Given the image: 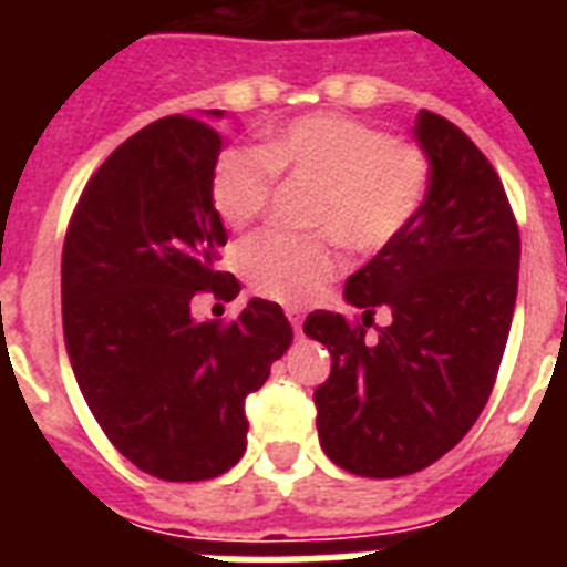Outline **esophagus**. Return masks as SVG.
Returning a JSON list of instances; mask_svg holds the SVG:
<instances>
[{
    "mask_svg": "<svg viewBox=\"0 0 567 567\" xmlns=\"http://www.w3.org/2000/svg\"><path fill=\"white\" fill-rule=\"evenodd\" d=\"M288 320H291L293 332H300V329H302V315H300V309H288Z\"/></svg>",
    "mask_w": 567,
    "mask_h": 567,
    "instance_id": "34e87169",
    "label": "esophagus"
}]
</instances>
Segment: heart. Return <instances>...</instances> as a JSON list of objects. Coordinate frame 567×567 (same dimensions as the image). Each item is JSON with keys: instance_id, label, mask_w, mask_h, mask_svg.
<instances>
[{"instance_id": "heart-1", "label": "heart", "mask_w": 567, "mask_h": 567, "mask_svg": "<svg viewBox=\"0 0 567 567\" xmlns=\"http://www.w3.org/2000/svg\"><path fill=\"white\" fill-rule=\"evenodd\" d=\"M276 173L311 182V229L293 238L265 231L238 249L247 285L265 300L302 306L336 276L338 247L379 252L421 214L430 158L417 144L344 114H311L282 126L261 150L231 146L212 171V203L226 226H247L267 208Z\"/></svg>"}]
</instances>
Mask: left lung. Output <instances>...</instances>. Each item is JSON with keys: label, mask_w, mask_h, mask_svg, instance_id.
Wrapping results in <instances>:
<instances>
[{"label": "left lung", "mask_w": 567, "mask_h": 567, "mask_svg": "<svg viewBox=\"0 0 567 567\" xmlns=\"http://www.w3.org/2000/svg\"><path fill=\"white\" fill-rule=\"evenodd\" d=\"M430 190L412 226L344 285L362 318L311 311L302 332L332 373L315 391L320 447L350 474L391 480L439 462L488 403L518 297L520 235L501 176L450 120L421 111ZM377 308L392 311L363 338Z\"/></svg>", "instance_id": "obj_1"}]
</instances>
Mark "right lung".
<instances>
[{"label": "right lung", "instance_id": "obj_1", "mask_svg": "<svg viewBox=\"0 0 567 567\" xmlns=\"http://www.w3.org/2000/svg\"><path fill=\"white\" fill-rule=\"evenodd\" d=\"M223 117V111H208ZM220 135L196 117L155 120L84 185L61 256L66 355L102 432L146 474L199 483L247 450L244 400L293 332L276 302L238 320H194L199 291L235 300L212 203Z\"/></svg>", "mask_w": 567, "mask_h": 567}]
</instances>
